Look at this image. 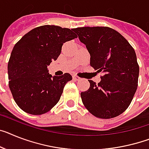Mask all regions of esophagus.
<instances>
[{"mask_svg":"<svg viewBox=\"0 0 149 149\" xmlns=\"http://www.w3.org/2000/svg\"><path fill=\"white\" fill-rule=\"evenodd\" d=\"M72 79H74V80H76V81H79V80H80V79H81L79 78L78 76H76V75H73V76H72Z\"/></svg>","mask_w":149,"mask_h":149,"instance_id":"1","label":"esophagus"}]
</instances>
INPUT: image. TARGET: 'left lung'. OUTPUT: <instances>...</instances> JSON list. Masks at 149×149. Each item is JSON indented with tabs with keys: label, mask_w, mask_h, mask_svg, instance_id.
Segmentation results:
<instances>
[{
	"label": "left lung",
	"mask_w": 149,
	"mask_h": 149,
	"mask_svg": "<svg viewBox=\"0 0 149 149\" xmlns=\"http://www.w3.org/2000/svg\"><path fill=\"white\" fill-rule=\"evenodd\" d=\"M90 54V65L104 73L96 84L81 92L82 103L94 116L110 119L124 112L138 86L139 67L133 47L118 32L109 27L75 29Z\"/></svg>",
	"instance_id": "8db88e82"
}]
</instances>
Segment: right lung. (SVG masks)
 Here are the masks:
<instances>
[{
	"label": "right lung",
	"instance_id": "add662e5",
	"mask_svg": "<svg viewBox=\"0 0 149 149\" xmlns=\"http://www.w3.org/2000/svg\"><path fill=\"white\" fill-rule=\"evenodd\" d=\"M77 38L72 29L45 25L35 28L14 45L9 60V87L22 111L47 113L59 102L70 73L49 74L47 66L61 54L63 44Z\"/></svg>",
	"mask_w": 149,
	"mask_h": 149
}]
</instances>
